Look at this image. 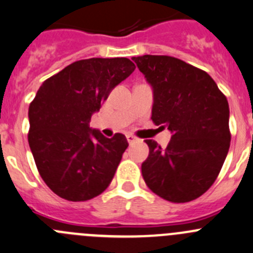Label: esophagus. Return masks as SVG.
Listing matches in <instances>:
<instances>
[{
  "mask_svg": "<svg viewBox=\"0 0 253 253\" xmlns=\"http://www.w3.org/2000/svg\"><path fill=\"white\" fill-rule=\"evenodd\" d=\"M126 138H127V141H128V143L131 144V143H133L134 141H136V137L134 136H132V134H127L126 136Z\"/></svg>",
  "mask_w": 253,
  "mask_h": 253,
  "instance_id": "obj_1",
  "label": "esophagus"
}]
</instances>
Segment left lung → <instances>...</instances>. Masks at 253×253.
Masks as SVG:
<instances>
[{
  "label": "left lung",
  "mask_w": 253,
  "mask_h": 253,
  "mask_svg": "<svg viewBox=\"0 0 253 253\" xmlns=\"http://www.w3.org/2000/svg\"><path fill=\"white\" fill-rule=\"evenodd\" d=\"M132 60L152 86V121L171 133L166 148L146 139L144 181L168 202H192L212 185L229 152V102L208 73L180 59L142 55Z\"/></svg>",
  "instance_id": "8db88e82"
}]
</instances>
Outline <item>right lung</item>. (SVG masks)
Wrapping results in <instances>:
<instances>
[{
    "mask_svg": "<svg viewBox=\"0 0 253 253\" xmlns=\"http://www.w3.org/2000/svg\"><path fill=\"white\" fill-rule=\"evenodd\" d=\"M136 69L127 58H91L46 79L29 105L28 143L39 174L56 195L85 202L110 185L126 137L90 127L110 92Z\"/></svg>",
    "mask_w": 253,
    "mask_h": 253,
    "instance_id": "add662e5",
    "label": "right lung"
}]
</instances>
